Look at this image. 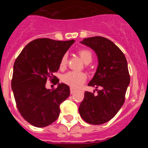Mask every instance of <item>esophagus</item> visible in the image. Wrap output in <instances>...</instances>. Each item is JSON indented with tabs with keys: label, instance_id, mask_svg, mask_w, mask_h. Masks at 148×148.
<instances>
[{
	"label": "esophagus",
	"instance_id": "1",
	"mask_svg": "<svg viewBox=\"0 0 148 148\" xmlns=\"http://www.w3.org/2000/svg\"><path fill=\"white\" fill-rule=\"evenodd\" d=\"M75 91H76V90H75V89L73 88V87H71V88H70V93L71 94H73L74 92H75Z\"/></svg>",
	"mask_w": 148,
	"mask_h": 148
}]
</instances>
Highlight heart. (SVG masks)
<instances>
[{
  "mask_svg": "<svg viewBox=\"0 0 148 148\" xmlns=\"http://www.w3.org/2000/svg\"><path fill=\"white\" fill-rule=\"evenodd\" d=\"M78 56H80L81 59L86 64H90L92 59V55L91 51L87 49H81L78 51ZM67 62V56L64 54L61 57L60 61V68L61 70L66 67ZM87 79V75L85 73H78V72H68L62 77V82L71 87L77 88L84 83Z\"/></svg>",
  "mask_w": 148,
  "mask_h": 148,
  "instance_id": "heart-1",
  "label": "heart"
}]
</instances>
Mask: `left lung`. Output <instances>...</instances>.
<instances>
[{
  "label": "left lung",
  "mask_w": 148,
  "mask_h": 148,
  "mask_svg": "<svg viewBox=\"0 0 148 148\" xmlns=\"http://www.w3.org/2000/svg\"><path fill=\"white\" fill-rule=\"evenodd\" d=\"M80 43L95 51L99 63L88 84L96 89L98 94L86 91L78 111L86 122L102 125L113 119L125 102L130 84L127 62L121 49L106 38H87Z\"/></svg>",
  "instance_id": "1"
}]
</instances>
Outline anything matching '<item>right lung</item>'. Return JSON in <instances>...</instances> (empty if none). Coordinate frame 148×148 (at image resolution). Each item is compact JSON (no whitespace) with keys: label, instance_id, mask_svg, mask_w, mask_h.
Returning a JSON list of instances; mask_svg holds the SVG:
<instances>
[{"label":"right lung","instance_id":"obj_1","mask_svg":"<svg viewBox=\"0 0 148 148\" xmlns=\"http://www.w3.org/2000/svg\"><path fill=\"white\" fill-rule=\"evenodd\" d=\"M74 40L38 38L29 43L13 66L12 90L17 108L23 118L37 127L54 122L60 114V104L70 93V87L58 83L56 90L46 88L47 78L57 79L53 73Z\"/></svg>","mask_w":148,"mask_h":148}]
</instances>
